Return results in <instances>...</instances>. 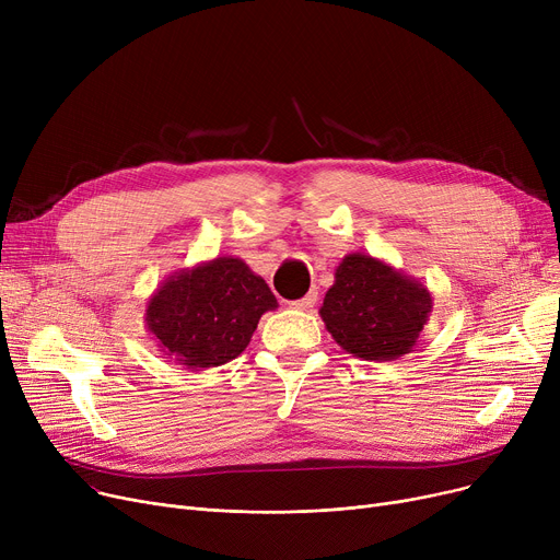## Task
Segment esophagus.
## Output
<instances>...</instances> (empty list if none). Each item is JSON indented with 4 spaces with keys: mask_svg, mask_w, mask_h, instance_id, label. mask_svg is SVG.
I'll list each match as a JSON object with an SVG mask.
<instances>
[{
    "mask_svg": "<svg viewBox=\"0 0 560 560\" xmlns=\"http://www.w3.org/2000/svg\"><path fill=\"white\" fill-rule=\"evenodd\" d=\"M315 302H317V290H311L306 298H302V300H298V302H292L290 306L295 308V311H308V308L315 306Z\"/></svg>",
    "mask_w": 560,
    "mask_h": 560,
    "instance_id": "34e87169",
    "label": "esophagus"
}]
</instances>
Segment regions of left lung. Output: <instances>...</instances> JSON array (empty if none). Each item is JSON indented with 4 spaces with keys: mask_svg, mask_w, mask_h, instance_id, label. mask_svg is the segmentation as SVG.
I'll use <instances>...</instances> for the list:
<instances>
[{
    "mask_svg": "<svg viewBox=\"0 0 560 560\" xmlns=\"http://www.w3.org/2000/svg\"><path fill=\"white\" fill-rule=\"evenodd\" d=\"M433 298L416 277L370 254H347L319 306L331 338L361 361L410 354L429 322Z\"/></svg>",
    "mask_w": 560,
    "mask_h": 560,
    "instance_id": "1",
    "label": "left lung"
}]
</instances>
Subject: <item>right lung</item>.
Instances as JSON below:
<instances>
[{"instance_id": "right-lung-1", "label": "right lung", "mask_w": 560, "mask_h": 560, "mask_svg": "<svg viewBox=\"0 0 560 560\" xmlns=\"http://www.w3.org/2000/svg\"><path fill=\"white\" fill-rule=\"evenodd\" d=\"M277 298L243 258L218 256L172 272L144 308L161 354L188 370H209L241 357L262 313Z\"/></svg>"}]
</instances>
